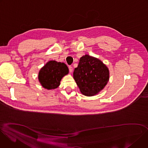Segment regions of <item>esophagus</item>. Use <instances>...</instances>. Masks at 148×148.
I'll use <instances>...</instances> for the list:
<instances>
[{
  "instance_id": "34e87169",
  "label": "esophagus",
  "mask_w": 148,
  "mask_h": 148,
  "mask_svg": "<svg viewBox=\"0 0 148 148\" xmlns=\"http://www.w3.org/2000/svg\"><path fill=\"white\" fill-rule=\"evenodd\" d=\"M73 71V68L72 66H69V71L70 73H71Z\"/></svg>"
}]
</instances>
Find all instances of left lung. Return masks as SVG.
<instances>
[{
    "label": "left lung",
    "mask_w": 148,
    "mask_h": 148,
    "mask_svg": "<svg viewBox=\"0 0 148 148\" xmlns=\"http://www.w3.org/2000/svg\"><path fill=\"white\" fill-rule=\"evenodd\" d=\"M73 78L82 94L91 97L98 94L107 84L110 71L99 59L86 54L82 56Z\"/></svg>",
    "instance_id": "8db88e82"
}]
</instances>
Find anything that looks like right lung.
I'll return each mask as SVG.
<instances>
[{
  "label": "right lung",
  "mask_w": 148,
  "mask_h": 148,
  "mask_svg": "<svg viewBox=\"0 0 148 148\" xmlns=\"http://www.w3.org/2000/svg\"><path fill=\"white\" fill-rule=\"evenodd\" d=\"M69 72V68L65 63L51 60L39 70L38 81L45 89L54 90L59 87L61 79Z\"/></svg>",
  "instance_id": "right-lung-1"
}]
</instances>
